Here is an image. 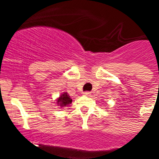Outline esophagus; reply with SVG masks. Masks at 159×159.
Returning <instances> with one entry per match:
<instances>
[{
	"mask_svg": "<svg viewBox=\"0 0 159 159\" xmlns=\"http://www.w3.org/2000/svg\"><path fill=\"white\" fill-rule=\"evenodd\" d=\"M83 94L85 96H90L91 95V92H89V91H84V92L83 93Z\"/></svg>",
	"mask_w": 159,
	"mask_h": 159,
	"instance_id": "obj_1",
	"label": "esophagus"
}]
</instances>
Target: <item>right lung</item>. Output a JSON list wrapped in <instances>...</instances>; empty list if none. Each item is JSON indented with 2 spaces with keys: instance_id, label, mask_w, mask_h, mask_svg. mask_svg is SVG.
Here are the masks:
<instances>
[{
  "instance_id": "add662e5",
  "label": "right lung",
  "mask_w": 159,
  "mask_h": 159,
  "mask_svg": "<svg viewBox=\"0 0 159 159\" xmlns=\"http://www.w3.org/2000/svg\"><path fill=\"white\" fill-rule=\"evenodd\" d=\"M71 102L72 99L70 98V96L67 94V92H65L57 99V103L59 106H61V108H62V107L68 106V105L71 103Z\"/></svg>"
}]
</instances>
